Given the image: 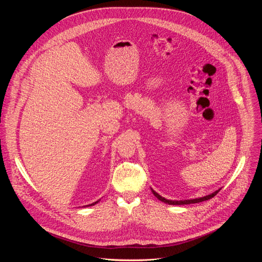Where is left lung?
Instances as JSON below:
<instances>
[{"label":"left lung","instance_id":"left-lung-1","mask_svg":"<svg viewBox=\"0 0 262 262\" xmlns=\"http://www.w3.org/2000/svg\"><path fill=\"white\" fill-rule=\"evenodd\" d=\"M219 191H220V190H219ZM219 191H215L214 193H212V194H210V195H208V196H204V197H202V198L191 199V200H180V201H172V200L165 199L164 197L160 196V195H159L157 192H155L154 190H152V193H154V195H155L159 200H161V201H163V202H165V203H168V204H170V205H183V204H191V203H199V202H202V201H206V200H208V199H211L212 197H214V196L219 193Z\"/></svg>","mask_w":262,"mask_h":262}]
</instances>
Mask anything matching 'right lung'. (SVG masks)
I'll return each mask as SVG.
<instances>
[{"instance_id": "obj_1", "label": "right lung", "mask_w": 262, "mask_h": 262, "mask_svg": "<svg viewBox=\"0 0 262 262\" xmlns=\"http://www.w3.org/2000/svg\"><path fill=\"white\" fill-rule=\"evenodd\" d=\"M97 202H98V201H96V202H95V203H92V204H90V205H87V206H91V205H94V204H96V203H97Z\"/></svg>"}]
</instances>
